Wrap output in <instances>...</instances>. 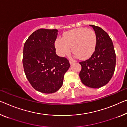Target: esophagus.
Here are the masks:
<instances>
[{
  "label": "esophagus",
  "instance_id": "obj_1",
  "mask_svg": "<svg viewBox=\"0 0 127 127\" xmlns=\"http://www.w3.org/2000/svg\"><path fill=\"white\" fill-rule=\"evenodd\" d=\"M69 62H70V64H73L74 63V62H75V61H74V60H72V59H70Z\"/></svg>",
  "mask_w": 127,
  "mask_h": 127
}]
</instances>
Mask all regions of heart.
I'll list each match as a JSON object with an SVG mask.
<instances>
[{
	"instance_id": "1",
	"label": "heart",
	"mask_w": 127,
	"mask_h": 127,
	"mask_svg": "<svg viewBox=\"0 0 127 127\" xmlns=\"http://www.w3.org/2000/svg\"><path fill=\"white\" fill-rule=\"evenodd\" d=\"M96 36L91 29L79 28L64 33L62 40L56 41L55 46L60 56L67 55L71 48L74 55L81 59L89 58L94 52Z\"/></svg>"
}]
</instances>
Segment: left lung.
Returning <instances> with one entry per match:
<instances>
[{
    "mask_svg": "<svg viewBox=\"0 0 127 127\" xmlns=\"http://www.w3.org/2000/svg\"><path fill=\"white\" fill-rule=\"evenodd\" d=\"M96 36L95 51L85 61L79 62L82 69L79 77L84 85L91 88H99L109 82L114 74L116 54L108 33L96 25H90Z\"/></svg>",
    "mask_w": 127,
    "mask_h": 127,
    "instance_id": "left-lung-1",
    "label": "left lung"
}]
</instances>
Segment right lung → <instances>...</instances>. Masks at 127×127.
I'll return each instance as SVG.
<instances>
[{"mask_svg":"<svg viewBox=\"0 0 127 127\" xmlns=\"http://www.w3.org/2000/svg\"><path fill=\"white\" fill-rule=\"evenodd\" d=\"M57 32L56 29H39L29 36L23 48L25 76L35 90L43 93L58 90L70 66L67 58L56 53Z\"/></svg>","mask_w":127,"mask_h":127,"instance_id":"1","label":"right lung"}]
</instances>
